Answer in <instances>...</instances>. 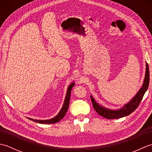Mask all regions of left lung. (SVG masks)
<instances>
[{"mask_svg":"<svg viewBox=\"0 0 152 152\" xmlns=\"http://www.w3.org/2000/svg\"><path fill=\"white\" fill-rule=\"evenodd\" d=\"M146 74H145V77L142 86L141 87L139 91L137 92V94L135 95V96L129 102L125 104L121 108H119L118 110H111L103 107L102 106L98 104V103L95 101V100L93 99V96L91 95V99L93 106L95 110V111L97 112L100 115L109 119H119L123 117H125V116L129 115L132 112H134L135 110L137 108L138 105H139L140 101L143 98L144 95L147 91L148 86H149L150 72L148 63H146Z\"/></svg>","mask_w":152,"mask_h":152,"instance_id":"8db88e82","label":"left lung"}]
</instances>
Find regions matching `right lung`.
I'll list each match as a JSON object with an SVG mask.
<instances>
[{"label": "right lung", "instance_id": "obj_1", "mask_svg": "<svg viewBox=\"0 0 152 152\" xmlns=\"http://www.w3.org/2000/svg\"><path fill=\"white\" fill-rule=\"evenodd\" d=\"M74 84H75V83H72L69 86V88H68V89H67V91H66V94L65 96V99H64V101L63 103V107H62V108H61L60 112H59V114L55 116L54 118L50 119H46V120H38V119H34L29 118H27L29 119L30 120H32L34 122L39 123V124H56V123H57V122H59L61 119H63L64 117V115H65L66 113L68 110V108H69L71 90H72V88H73Z\"/></svg>", "mask_w": 152, "mask_h": 152}]
</instances>
